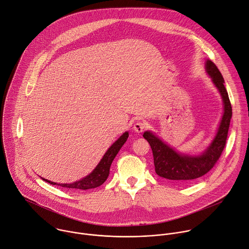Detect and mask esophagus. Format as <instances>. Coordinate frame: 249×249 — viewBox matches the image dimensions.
Masks as SVG:
<instances>
[{"instance_id": "34e87169", "label": "esophagus", "mask_w": 249, "mask_h": 249, "mask_svg": "<svg viewBox=\"0 0 249 249\" xmlns=\"http://www.w3.org/2000/svg\"><path fill=\"white\" fill-rule=\"evenodd\" d=\"M146 127H147L146 123H145V122H142V121H139V122H137V123L134 124L133 129H134L135 132L141 133L142 131H144V129H145Z\"/></svg>"}]
</instances>
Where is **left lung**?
<instances>
[{"instance_id": "1", "label": "left lung", "mask_w": 249, "mask_h": 249, "mask_svg": "<svg viewBox=\"0 0 249 249\" xmlns=\"http://www.w3.org/2000/svg\"><path fill=\"white\" fill-rule=\"evenodd\" d=\"M206 71L212 78L224 101V115L218 132L207 150L197 157L180 155L153 133L146 131L143 134V137L152 148L155 171L162 178L179 183H187L193 179L199 178L213 168L225 148L231 118V105L224 86V79L217 66L212 61L207 60Z\"/></svg>"}]
</instances>
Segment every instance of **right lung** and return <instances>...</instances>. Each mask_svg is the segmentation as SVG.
<instances>
[{"mask_svg": "<svg viewBox=\"0 0 249 249\" xmlns=\"http://www.w3.org/2000/svg\"><path fill=\"white\" fill-rule=\"evenodd\" d=\"M127 137H128V132H124L109 148V150L106 152V154L104 155L103 159L100 160V162L98 163L96 168L89 176L83 178L82 180H79V181L71 183V184H56V183L49 181L47 179H43V180L47 181L48 183H50L52 185L56 184L58 186H61V187L67 188V189H71V190H88V189L96 188V187L102 185L109 176L110 166L112 164V161L114 160V159L117 156V154L119 153L120 149L123 147L124 142L126 141Z\"/></svg>", "mask_w": 249, "mask_h": 249, "instance_id": "obj_1", "label": "right lung"}]
</instances>
